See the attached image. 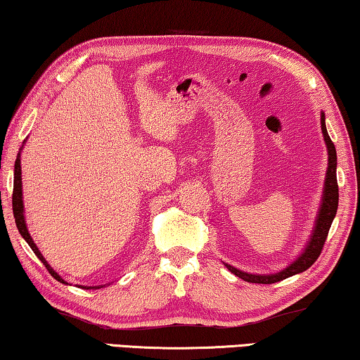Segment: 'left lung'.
<instances>
[{
  "label": "left lung",
  "instance_id": "1",
  "mask_svg": "<svg viewBox=\"0 0 360 360\" xmlns=\"http://www.w3.org/2000/svg\"><path fill=\"white\" fill-rule=\"evenodd\" d=\"M321 129H323V136H324L326 147H327V155H329V162H327V174H326V181H324L323 200H321V209L318 212L316 224H314L313 234L310 237V240H308V243H307L304 253H302L292 264H289L286 269H283L281 272L272 274V275L248 274V272H243V270L232 267L231 264H224V266L228 267L232 274L237 275L238 278H242L243 281L259 283V285H272V283H278L281 280L289 278V276L304 272V270H307L308 267H311L314 261L319 257L321 251H323L327 234H329V229L332 226L333 218H335V215H337V209H338L337 151H335V145H333L329 134H327L324 112H321Z\"/></svg>",
  "mask_w": 360,
  "mask_h": 360
}]
</instances>
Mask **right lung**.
Returning a JSON list of instances; mask_svg holds the SVG:
<instances>
[{"mask_svg":"<svg viewBox=\"0 0 360 360\" xmlns=\"http://www.w3.org/2000/svg\"><path fill=\"white\" fill-rule=\"evenodd\" d=\"M25 143V142H23ZM23 148V147H22ZM20 148V150H22ZM12 212H14V218H15V224H17V229L20 232V236L27 240V243L30 245V248L34 251V255L39 257L41 262L44 266L47 267L49 274L53 276L55 280H58L60 283H68L61 278V276L55 272V270L49 266V262L46 261V257L41 255L39 248L36 247V243L33 242V238H31L28 228H27V221H25V209H23V198H22V166H20V151H18L17 155V160H15V166H14V191H12ZM82 289H91V288H86V286H79ZM96 289H99L98 286H94Z\"/></svg>","mask_w":360,"mask_h":360,"instance_id":"add662e5","label":"right lung"}]
</instances>
